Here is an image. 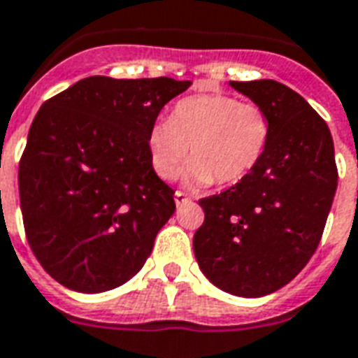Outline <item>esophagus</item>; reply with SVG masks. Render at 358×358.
<instances>
[{
    "label": "esophagus",
    "mask_w": 358,
    "mask_h": 358,
    "mask_svg": "<svg viewBox=\"0 0 358 358\" xmlns=\"http://www.w3.org/2000/svg\"><path fill=\"white\" fill-rule=\"evenodd\" d=\"M187 201H189V199H187L186 193H182V192L174 193V203H176V205H178V206L180 205H186Z\"/></svg>",
    "instance_id": "esophagus-1"
}]
</instances>
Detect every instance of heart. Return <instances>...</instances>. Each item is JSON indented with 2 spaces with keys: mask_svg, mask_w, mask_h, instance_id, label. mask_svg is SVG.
<instances>
[{
  "mask_svg": "<svg viewBox=\"0 0 358 358\" xmlns=\"http://www.w3.org/2000/svg\"><path fill=\"white\" fill-rule=\"evenodd\" d=\"M271 138L267 113L252 102L227 94H201L180 100L169 121L153 123L148 153L153 172L172 180L189 152L184 182L206 187L214 180L227 186L260 165Z\"/></svg>",
  "mask_w": 358,
  "mask_h": 358,
  "instance_id": "b5f03b06",
  "label": "heart"
}]
</instances>
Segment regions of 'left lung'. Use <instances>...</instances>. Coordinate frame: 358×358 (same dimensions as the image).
Masks as SVG:
<instances>
[{
	"label": "left lung",
	"mask_w": 358,
	"mask_h": 358,
	"mask_svg": "<svg viewBox=\"0 0 358 358\" xmlns=\"http://www.w3.org/2000/svg\"><path fill=\"white\" fill-rule=\"evenodd\" d=\"M269 117L264 159L246 178L199 205L193 252L214 287L260 298L300 273L324 231L338 187L334 142L306 98L273 79L229 81Z\"/></svg>",
	"instance_id": "8db88e82"
}]
</instances>
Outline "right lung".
Returning <instances> with one entry per match:
<instances>
[{"label": "right lung", "mask_w": 358, "mask_h": 358, "mask_svg": "<svg viewBox=\"0 0 358 358\" xmlns=\"http://www.w3.org/2000/svg\"><path fill=\"white\" fill-rule=\"evenodd\" d=\"M192 81L85 78L49 98L18 165L24 229L62 287L112 290L138 273L174 192L150 165L148 132Z\"/></svg>", "instance_id": "1"}]
</instances>
